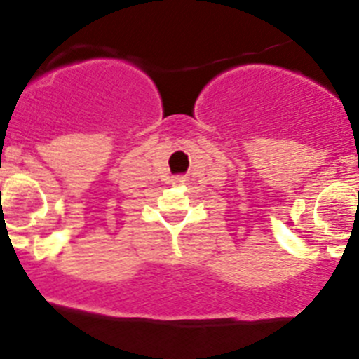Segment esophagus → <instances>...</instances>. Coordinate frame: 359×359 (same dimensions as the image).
I'll use <instances>...</instances> for the list:
<instances>
[{
    "mask_svg": "<svg viewBox=\"0 0 359 359\" xmlns=\"http://www.w3.org/2000/svg\"><path fill=\"white\" fill-rule=\"evenodd\" d=\"M186 182H187L186 177H175V179H173V184H186Z\"/></svg>",
    "mask_w": 359,
    "mask_h": 359,
    "instance_id": "34e87169",
    "label": "esophagus"
}]
</instances>
